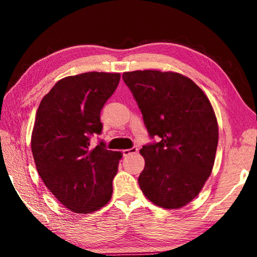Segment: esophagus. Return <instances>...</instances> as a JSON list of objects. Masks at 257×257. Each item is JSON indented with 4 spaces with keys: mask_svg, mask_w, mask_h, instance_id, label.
<instances>
[{
    "mask_svg": "<svg viewBox=\"0 0 257 257\" xmlns=\"http://www.w3.org/2000/svg\"><path fill=\"white\" fill-rule=\"evenodd\" d=\"M137 152H138V149H137L136 146H134V147H132V149L123 150V151H122V155H123V156H128V155H132V154L137 153Z\"/></svg>",
    "mask_w": 257,
    "mask_h": 257,
    "instance_id": "34e87169",
    "label": "esophagus"
}]
</instances>
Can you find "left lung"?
Returning <instances> with one entry per match:
<instances>
[{
  "label": "left lung",
  "instance_id": "left-lung-1",
  "mask_svg": "<svg viewBox=\"0 0 257 257\" xmlns=\"http://www.w3.org/2000/svg\"><path fill=\"white\" fill-rule=\"evenodd\" d=\"M150 137L138 184L163 208H180L197 196L214 164L219 128L210 101L195 82L177 72H124Z\"/></svg>",
  "mask_w": 257,
  "mask_h": 257
}]
</instances>
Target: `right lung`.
Returning <instances> with one entry per match:
<instances>
[{"label": "right lung", "mask_w": 257, "mask_h": 257, "mask_svg": "<svg viewBox=\"0 0 257 257\" xmlns=\"http://www.w3.org/2000/svg\"><path fill=\"white\" fill-rule=\"evenodd\" d=\"M120 73L85 72L59 80L43 97L32 134L38 175L60 203L72 212L90 213L107 204L120 152L108 151L99 114L114 93Z\"/></svg>", "instance_id": "obj_1"}]
</instances>
